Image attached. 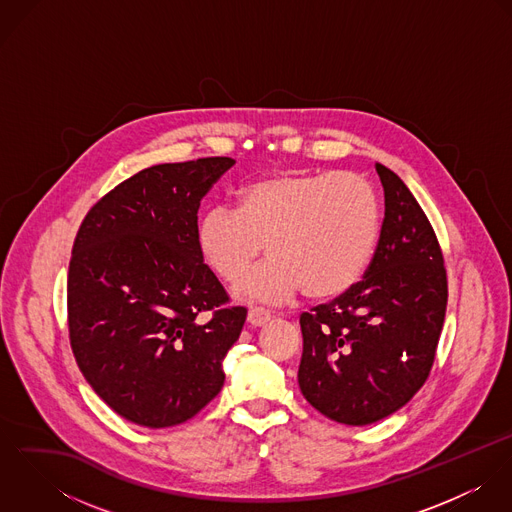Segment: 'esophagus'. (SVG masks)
Wrapping results in <instances>:
<instances>
[{"instance_id": "esophagus-1", "label": "esophagus", "mask_w": 512, "mask_h": 512, "mask_svg": "<svg viewBox=\"0 0 512 512\" xmlns=\"http://www.w3.org/2000/svg\"><path fill=\"white\" fill-rule=\"evenodd\" d=\"M270 319H272V315H270L266 309L252 307V309L248 311V323H250L252 327H264Z\"/></svg>"}]
</instances>
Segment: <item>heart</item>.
Returning <instances> with one entry per match:
<instances>
[{"label":"heart","instance_id":"heart-1","mask_svg":"<svg viewBox=\"0 0 512 512\" xmlns=\"http://www.w3.org/2000/svg\"><path fill=\"white\" fill-rule=\"evenodd\" d=\"M380 211L372 187L355 173L290 171L244 185L236 211L215 207L195 230L203 262L220 280H238L234 295L282 303L301 292L333 299L365 274L378 240Z\"/></svg>","mask_w":512,"mask_h":512}]
</instances>
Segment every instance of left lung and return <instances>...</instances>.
<instances>
[{
  "mask_svg": "<svg viewBox=\"0 0 512 512\" xmlns=\"http://www.w3.org/2000/svg\"><path fill=\"white\" fill-rule=\"evenodd\" d=\"M384 220L363 282L299 317L297 382L323 416L368 426L424 386L445 319L447 278L438 238L404 181L376 163Z\"/></svg>",
  "mask_w": 512,
  "mask_h": 512,
  "instance_id": "left-lung-1",
  "label": "left lung"
}]
</instances>
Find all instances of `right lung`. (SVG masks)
Returning <instances> with one entry per match:
<instances>
[{"instance_id": "1", "label": "right lung", "mask_w": 512, "mask_h": 512, "mask_svg": "<svg viewBox=\"0 0 512 512\" xmlns=\"http://www.w3.org/2000/svg\"><path fill=\"white\" fill-rule=\"evenodd\" d=\"M236 161L203 157L147 167L82 220L69 266V335L94 392L122 418L171 428L222 388V361L244 307L197 250L203 197ZM213 310L209 322L200 313Z\"/></svg>"}]
</instances>
